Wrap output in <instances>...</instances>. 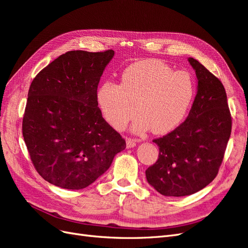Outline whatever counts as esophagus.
<instances>
[{"label":"esophagus","instance_id":"obj_1","mask_svg":"<svg viewBox=\"0 0 248 248\" xmlns=\"http://www.w3.org/2000/svg\"><path fill=\"white\" fill-rule=\"evenodd\" d=\"M137 146V140H132V139H127L126 140V147L127 148H133Z\"/></svg>","mask_w":248,"mask_h":248}]
</instances>
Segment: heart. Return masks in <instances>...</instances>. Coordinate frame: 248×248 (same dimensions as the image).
I'll return each instance as SVG.
<instances>
[{
  "label": "heart",
  "mask_w": 248,
  "mask_h": 248,
  "mask_svg": "<svg viewBox=\"0 0 248 248\" xmlns=\"http://www.w3.org/2000/svg\"><path fill=\"white\" fill-rule=\"evenodd\" d=\"M194 96V85L186 71H172L156 60H142L123 71L120 85L106 81L98 88L96 98L107 121L123 129L134 114L131 129L142 133L152 128L163 134L182 122Z\"/></svg>",
  "instance_id": "b5f03b06"
}]
</instances>
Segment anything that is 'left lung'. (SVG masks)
<instances>
[{"label":"left lung","instance_id":"obj_1","mask_svg":"<svg viewBox=\"0 0 248 248\" xmlns=\"http://www.w3.org/2000/svg\"><path fill=\"white\" fill-rule=\"evenodd\" d=\"M198 78L188 117L175 130L153 141L159 156L146 178L166 197H185L211 183L218 172L232 130L227 93L221 81L193 58Z\"/></svg>","mask_w":248,"mask_h":248}]
</instances>
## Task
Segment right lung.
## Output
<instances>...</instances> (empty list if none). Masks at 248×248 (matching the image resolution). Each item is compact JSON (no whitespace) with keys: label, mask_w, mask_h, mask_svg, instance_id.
I'll use <instances>...</instances> for the list:
<instances>
[{"label":"right lung","mask_w":248,"mask_h":248,"mask_svg":"<svg viewBox=\"0 0 248 248\" xmlns=\"http://www.w3.org/2000/svg\"><path fill=\"white\" fill-rule=\"evenodd\" d=\"M115 56L71 50L33 79L22 136L38 174L58 187L82 189L106 172L125 140L102 118L96 93Z\"/></svg>","instance_id":"obj_1"}]
</instances>
